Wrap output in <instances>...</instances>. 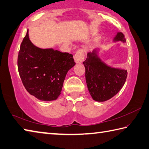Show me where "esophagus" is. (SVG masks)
Wrapping results in <instances>:
<instances>
[{"instance_id":"obj_1","label":"esophagus","mask_w":149,"mask_h":149,"mask_svg":"<svg viewBox=\"0 0 149 149\" xmlns=\"http://www.w3.org/2000/svg\"><path fill=\"white\" fill-rule=\"evenodd\" d=\"M84 54L82 49H79L76 52L74 55V60L76 63H81L84 61Z\"/></svg>"}]
</instances>
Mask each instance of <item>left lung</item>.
I'll return each mask as SVG.
<instances>
[{
	"label": "left lung",
	"mask_w": 149,
	"mask_h": 149,
	"mask_svg": "<svg viewBox=\"0 0 149 149\" xmlns=\"http://www.w3.org/2000/svg\"><path fill=\"white\" fill-rule=\"evenodd\" d=\"M114 40L126 41L124 34L121 32L117 33ZM83 64L85 67L87 87L93 100L96 101L110 100L118 94L126 81V70L106 65L94 52L88 54Z\"/></svg>",
	"instance_id": "left-lung-1"
}]
</instances>
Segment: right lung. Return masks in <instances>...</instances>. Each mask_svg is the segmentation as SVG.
Wrapping results in <instances>:
<instances>
[{
    "label": "right lung",
    "mask_w": 149,
    "mask_h": 149,
    "mask_svg": "<svg viewBox=\"0 0 149 149\" xmlns=\"http://www.w3.org/2000/svg\"><path fill=\"white\" fill-rule=\"evenodd\" d=\"M75 65L72 54L36 47L27 31L20 46L17 65L23 85L31 95L42 101L57 100L67 72Z\"/></svg>",
    "instance_id": "right-lung-1"
}]
</instances>
